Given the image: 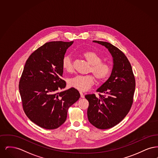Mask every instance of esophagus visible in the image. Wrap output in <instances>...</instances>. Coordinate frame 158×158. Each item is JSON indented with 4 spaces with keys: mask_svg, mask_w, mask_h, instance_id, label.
<instances>
[{
    "mask_svg": "<svg viewBox=\"0 0 158 158\" xmlns=\"http://www.w3.org/2000/svg\"><path fill=\"white\" fill-rule=\"evenodd\" d=\"M80 94H81V98H83L85 97V95H84V94H83V92H80Z\"/></svg>",
    "mask_w": 158,
    "mask_h": 158,
    "instance_id": "esophagus-1",
    "label": "esophagus"
}]
</instances>
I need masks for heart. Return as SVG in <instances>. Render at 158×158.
<instances>
[{
    "label": "heart",
    "mask_w": 158,
    "mask_h": 158,
    "mask_svg": "<svg viewBox=\"0 0 158 158\" xmlns=\"http://www.w3.org/2000/svg\"><path fill=\"white\" fill-rule=\"evenodd\" d=\"M82 56L89 64H90L89 72L98 81L105 80L110 74L111 68L110 65L102 61V57L98 53L94 51H86L82 54ZM62 68L68 73H72L73 71V65L71 57L66 56L62 60ZM94 83L93 76L76 75L69 81L70 86L80 91L88 90Z\"/></svg>",
    "instance_id": "heart-1"
}]
</instances>
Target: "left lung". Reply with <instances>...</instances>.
<instances>
[{"mask_svg": "<svg viewBox=\"0 0 158 158\" xmlns=\"http://www.w3.org/2000/svg\"><path fill=\"white\" fill-rule=\"evenodd\" d=\"M105 46L113 58V68L109 79L97 90L101 93L97 97L88 94V120L99 129H108L118 124L127 115L133 102L135 90V76L127 57L113 44L93 41Z\"/></svg>", "mask_w": 158, "mask_h": 158, "instance_id": "1", "label": "left lung"}]
</instances>
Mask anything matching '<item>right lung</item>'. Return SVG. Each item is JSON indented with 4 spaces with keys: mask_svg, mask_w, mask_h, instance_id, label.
Masks as SVG:
<instances>
[{
    "mask_svg": "<svg viewBox=\"0 0 158 158\" xmlns=\"http://www.w3.org/2000/svg\"><path fill=\"white\" fill-rule=\"evenodd\" d=\"M73 41L46 43L27 60L19 90L23 111L31 121L45 129L59 127L66 120L69 108L79 98L74 88L66 87L61 79L62 60Z\"/></svg>",
    "mask_w": 158,
    "mask_h": 158,
    "instance_id": "obj_1",
    "label": "right lung"
}]
</instances>
